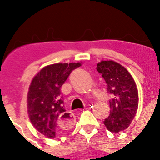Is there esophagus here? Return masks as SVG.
<instances>
[{
	"label": "esophagus",
	"mask_w": 160,
	"mask_h": 160,
	"mask_svg": "<svg viewBox=\"0 0 160 160\" xmlns=\"http://www.w3.org/2000/svg\"><path fill=\"white\" fill-rule=\"evenodd\" d=\"M74 116L69 111H65L59 116V126L65 129H69L74 125Z\"/></svg>",
	"instance_id": "obj_1"
}]
</instances>
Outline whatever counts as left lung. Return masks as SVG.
Listing matches in <instances>:
<instances>
[{"label":"left lung","instance_id":"obj_1","mask_svg":"<svg viewBox=\"0 0 160 160\" xmlns=\"http://www.w3.org/2000/svg\"><path fill=\"white\" fill-rule=\"evenodd\" d=\"M97 70L107 84L111 114L104 123L107 129L118 133L128 128L136 115L139 96L133 77L123 66L114 61H101Z\"/></svg>","mask_w":160,"mask_h":160}]
</instances>
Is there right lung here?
Instances as JSON below:
<instances>
[{
    "mask_svg": "<svg viewBox=\"0 0 160 160\" xmlns=\"http://www.w3.org/2000/svg\"><path fill=\"white\" fill-rule=\"evenodd\" d=\"M80 62L55 63L44 67L34 76L27 93V111L30 121L39 133L55 138L67 129L59 126V116L64 108L61 87L70 73Z\"/></svg>",
    "mask_w": 160,
    "mask_h": 160,
    "instance_id": "right-lung-1",
    "label": "right lung"
}]
</instances>
